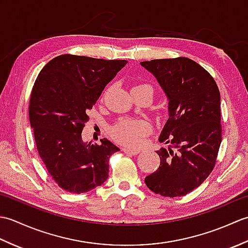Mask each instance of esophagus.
<instances>
[{"label":"esophagus","instance_id":"1","mask_svg":"<svg viewBox=\"0 0 248 248\" xmlns=\"http://www.w3.org/2000/svg\"><path fill=\"white\" fill-rule=\"evenodd\" d=\"M123 151L124 152V154H129V155H138L140 150V149H134V148H132V149H131V148H124Z\"/></svg>","mask_w":248,"mask_h":248}]
</instances>
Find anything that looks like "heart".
<instances>
[{"instance_id":"obj_1","label":"heart","mask_w":248,"mask_h":248,"mask_svg":"<svg viewBox=\"0 0 248 248\" xmlns=\"http://www.w3.org/2000/svg\"><path fill=\"white\" fill-rule=\"evenodd\" d=\"M150 91L154 88L149 83H138L132 88V92ZM151 131V124L145 119H120L112 128L113 139L119 144L127 146H138Z\"/></svg>"}]
</instances>
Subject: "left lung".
I'll list each match as a JSON object with an SVG mask.
<instances>
[{"label": "left lung", "mask_w": 248, "mask_h": 248, "mask_svg": "<svg viewBox=\"0 0 248 248\" xmlns=\"http://www.w3.org/2000/svg\"><path fill=\"white\" fill-rule=\"evenodd\" d=\"M140 65L154 75L168 98V118L156 151L160 166L146 186L164 197L192 192L211 173L220 143V94L210 73L187 57L152 60Z\"/></svg>", "instance_id": "obj_1"}]
</instances>
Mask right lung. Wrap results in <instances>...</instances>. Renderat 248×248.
<instances>
[{
    "label": "right lung",
    "instance_id": "obj_1",
    "mask_svg": "<svg viewBox=\"0 0 248 248\" xmlns=\"http://www.w3.org/2000/svg\"><path fill=\"white\" fill-rule=\"evenodd\" d=\"M127 62L62 54L36 78L29 116L37 151L49 175L66 192L86 193L108 177L109 157L119 148L107 139L101 145L84 143L82 131L88 110Z\"/></svg>",
    "mask_w": 248,
    "mask_h": 248
}]
</instances>
